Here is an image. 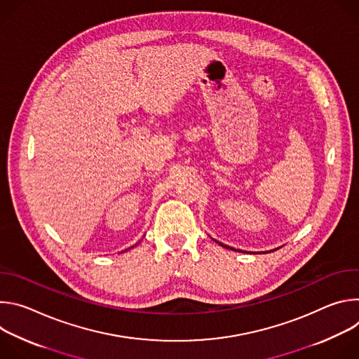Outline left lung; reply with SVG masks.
I'll list each match as a JSON object with an SVG mask.
<instances>
[{"label": "left lung", "instance_id": "8db88e82", "mask_svg": "<svg viewBox=\"0 0 359 359\" xmlns=\"http://www.w3.org/2000/svg\"><path fill=\"white\" fill-rule=\"evenodd\" d=\"M216 243H217V244H220V245H222V247H224V248H230V250H233L231 247H229V245H224V244H222V243H219V241H216Z\"/></svg>", "mask_w": 359, "mask_h": 359}]
</instances>
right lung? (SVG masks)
<instances>
[{"label":"right lung","mask_w":359,"mask_h":359,"mask_svg":"<svg viewBox=\"0 0 359 359\" xmlns=\"http://www.w3.org/2000/svg\"><path fill=\"white\" fill-rule=\"evenodd\" d=\"M130 248H133V247H130ZM126 251H128V250H126Z\"/></svg>","instance_id":"add662e5"}]
</instances>
